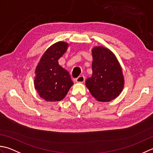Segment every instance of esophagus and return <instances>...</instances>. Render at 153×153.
<instances>
[{
	"mask_svg": "<svg viewBox=\"0 0 153 153\" xmlns=\"http://www.w3.org/2000/svg\"><path fill=\"white\" fill-rule=\"evenodd\" d=\"M85 81V77L83 76H80L76 79V82L77 83H83Z\"/></svg>",
	"mask_w": 153,
	"mask_h": 153,
	"instance_id": "obj_1",
	"label": "esophagus"
}]
</instances>
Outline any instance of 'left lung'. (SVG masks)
<instances>
[{"instance_id": "8db88e82", "label": "left lung", "mask_w": 153, "mask_h": 153, "mask_svg": "<svg viewBox=\"0 0 153 153\" xmlns=\"http://www.w3.org/2000/svg\"><path fill=\"white\" fill-rule=\"evenodd\" d=\"M93 74L85 85L95 100L108 102L117 97L124 88L122 68L115 55L109 49L95 46L91 50Z\"/></svg>"}]
</instances>
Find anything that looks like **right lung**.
<instances>
[{"instance_id":"1","label":"right lung","mask_w":153,"mask_h":153,"mask_svg":"<svg viewBox=\"0 0 153 153\" xmlns=\"http://www.w3.org/2000/svg\"><path fill=\"white\" fill-rule=\"evenodd\" d=\"M69 44L58 42L46 50L35 70L34 88L46 101H59L67 95L74 83L67 70L58 64Z\"/></svg>"}]
</instances>
